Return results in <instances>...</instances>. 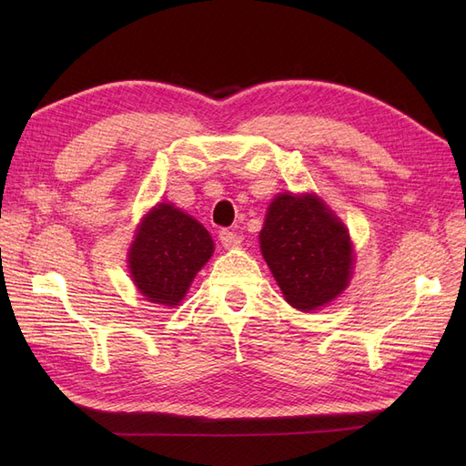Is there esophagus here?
<instances>
[{
    "instance_id": "obj_1",
    "label": "esophagus",
    "mask_w": 466,
    "mask_h": 466,
    "mask_svg": "<svg viewBox=\"0 0 466 466\" xmlns=\"http://www.w3.org/2000/svg\"><path fill=\"white\" fill-rule=\"evenodd\" d=\"M219 243L225 248H235V247L241 245V237H238L237 233H233V231L223 229V231H219Z\"/></svg>"
}]
</instances>
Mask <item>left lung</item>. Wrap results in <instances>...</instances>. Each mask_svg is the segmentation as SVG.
<instances>
[{
  "instance_id": "left-lung-1",
  "label": "left lung",
  "mask_w": 466,
  "mask_h": 466,
  "mask_svg": "<svg viewBox=\"0 0 466 466\" xmlns=\"http://www.w3.org/2000/svg\"><path fill=\"white\" fill-rule=\"evenodd\" d=\"M260 250L286 301L299 311L334 301L350 284V233L315 194L276 196L260 231Z\"/></svg>"
}]
</instances>
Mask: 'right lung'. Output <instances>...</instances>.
<instances>
[{"label": "right lung", "instance_id": "right-lung-1", "mask_svg": "<svg viewBox=\"0 0 466 466\" xmlns=\"http://www.w3.org/2000/svg\"><path fill=\"white\" fill-rule=\"evenodd\" d=\"M214 252L202 223L173 204H157L137 225L128 248L136 288L151 303L178 305Z\"/></svg>", "mask_w": 466, "mask_h": 466}]
</instances>
